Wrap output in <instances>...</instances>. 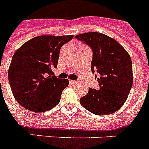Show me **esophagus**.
<instances>
[{"instance_id": "1", "label": "esophagus", "mask_w": 149, "mask_h": 149, "mask_svg": "<svg viewBox=\"0 0 149 149\" xmlns=\"http://www.w3.org/2000/svg\"><path fill=\"white\" fill-rule=\"evenodd\" d=\"M70 83H72V84H75V83H77V82L76 80H70Z\"/></svg>"}]
</instances>
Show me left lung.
I'll return each mask as SVG.
<instances>
[{
	"label": "left lung",
	"mask_w": 149,
	"mask_h": 149,
	"mask_svg": "<svg viewBox=\"0 0 149 149\" xmlns=\"http://www.w3.org/2000/svg\"><path fill=\"white\" fill-rule=\"evenodd\" d=\"M75 37L92 48V72L100 75L97 78L100 89L89 88L79 102L98 116L114 113L124 105L132 86L130 56L116 40L101 33L89 32Z\"/></svg>",
	"instance_id": "obj_1"
}]
</instances>
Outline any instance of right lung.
I'll return each instance as SVG.
<instances>
[{
  "mask_svg": "<svg viewBox=\"0 0 149 149\" xmlns=\"http://www.w3.org/2000/svg\"><path fill=\"white\" fill-rule=\"evenodd\" d=\"M73 35H42L26 41L16 50L8 70L12 93L17 102L33 112L53 109L60 101L68 86V79H61L52 71L57 66L63 45Z\"/></svg>",
  "mask_w": 149,
  "mask_h": 149,
  "instance_id": "right-lung-1",
  "label": "right lung"
}]
</instances>
